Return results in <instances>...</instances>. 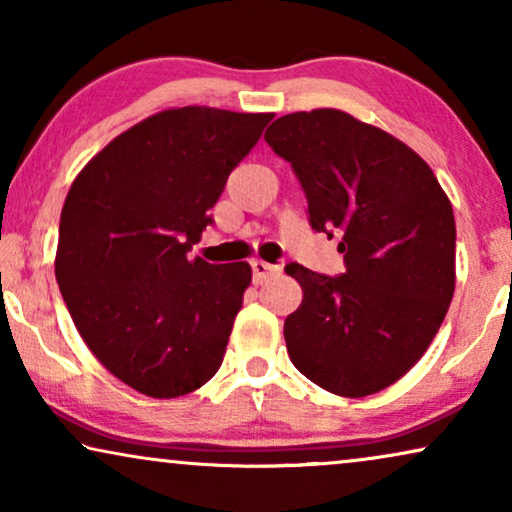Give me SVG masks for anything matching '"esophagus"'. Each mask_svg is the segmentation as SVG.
<instances>
[{
  "mask_svg": "<svg viewBox=\"0 0 512 512\" xmlns=\"http://www.w3.org/2000/svg\"><path fill=\"white\" fill-rule=\"evenodd\" d=\"M279 272L277 265H270L265 261H251V275H254V282L256 284H263L268 282V279H272Z\"/></svg>",
  "mask_w": 512,
  "mask_h": 512,
  "instance_id": "34e87169",
  "label": "esophagus"
}]
</instances>
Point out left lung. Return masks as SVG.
<instances>
[{"label": "left lung", "instance_id": "1", "mask_svg": "<svg viewBox=\"0 0 512 512\" xmlns=\"http://www.w3.org/2000/svg\"><path fill=\"white\" fill-rule=\"evenodd\" d=\"M265 142L291 163L312 230L338 237L345 258L338 277L284 268L303 286L284 321L289 359L331 394H375L422 359L452 303L450 200L410 146L345 111L286 114Z\"/></svg>", "mask_w": 512, "mask_h": 512}]
</instances>
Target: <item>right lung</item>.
<instances>
[{
    "label": "right lung",
    "mask_w": 512,
    "mask_h": 512,
    "mask_svg": "<svg viewBox=\"0 0 512 512\" xmlns=\"http://www.w3.org/2000/svg\"><path fill=\"white\" fill-rule=\"evenodd\" d=\"M270 118L160 111L104 146L69 188L55 256L62 300L97 361L146 396L191 394L221 368L251 268L188 251Z\"/></svg>",
    "instance_id": "1"
}]
</instances>
